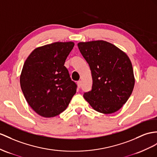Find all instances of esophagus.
<instances>
[{"label": "esophagus", "instance_id": "esophagus-1", "mask_svg": "<svg viewBox=\"0 0 157 157\" xmlns=\"http://www.w3.org/2000/svg\"><path fill=\"white\" fill-rule=\"evenodd\" d=\"M77 85H78V88H80L81 87V86H82V81H78V82H77Z\"/></svg>", "mask_w": 157, "mask_h": 157}]
</instances>
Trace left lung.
Segmentation results:
<instances>
[{
  "label": "left lung",
  "mask_w": 157,
  "mask_h": 157,
  "mask_svg": "<svg viewBox=\"0 0 157 157\" xmlns=\"http://www.w3.org/2000/svg\"><path fill=\"white\" fill-rule=\"evenodd\" d=\"M81 54L89 64L93 85L83 98L95 111L111 114L119 110L131 95L135 77L129 58L104 40L79 42Z\"/></svg>",
  "instance_id": "left-lung-1"
}]
</instances>
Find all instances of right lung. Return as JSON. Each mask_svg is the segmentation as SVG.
<instances>
[{"instance_id":"1","label":"right lung","mask_w":157,"mask_h":157,"mask_svg":"<svg viewBox=\"0 0 157 157\" xmlns=\"http://www.w3.org/2000/svg\"><path fill=\"white\" fill-rule=\"evenodd\" d=\"M73 42H57L36 48L24 63L20 83L29 105L44 117H53L66 110L77 86L64 63Z\"/></svg>"}]
</instances>
